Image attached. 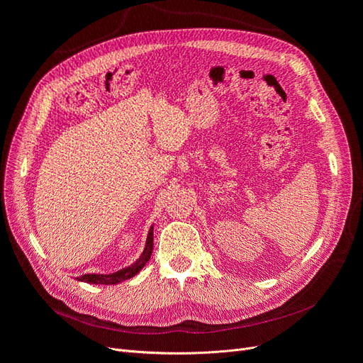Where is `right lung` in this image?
Segmentation results:
<instances>
[{
  "label": "right lung",
  "mask_w": 363,
  "mask_h": 363,
  "mask_svg": "<svg viewBox=\"0 0 363 363\" xmlns=\"http://www.w3.org/2000/svg\"><path fill=\"white\" fill-rule=\"evenodd\" d=\"M152 245H155V242H152V225H151L148 236H147L145 248H144V251H142V255L139 256V259L133 263V265H130L127 268H123V269H119L112 274H84V276H82L79 280L84 281V283H91V284H116V283H121V281L135 277L136 274L145 267V263L150 260L151 252H152Z\"/></svg>",
  "instance_id": "obj_1"
}]
</instances>
